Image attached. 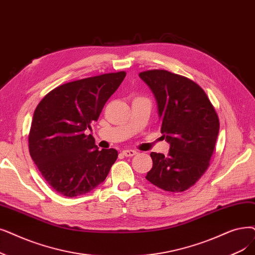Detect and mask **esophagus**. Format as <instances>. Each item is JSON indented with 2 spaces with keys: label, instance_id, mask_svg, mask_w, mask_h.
<instances>
[{
  "label": "esophagus",
  "instance_id": "34e87169",
  "mask_svg": "<svg viewBox=\"0 0 255 255\" xmlns=\"http://www.w3.org/2000/svg\"><path fill=\"white\" fill-rule=\"evenodd\" d=\"M122 154H123L126 157H132V156H134V155H136L137 152L134 150H124L123 152H122Z\"/></svg>",
  "mask_w": 255,
  "mask_h": 255
}]
</instances>
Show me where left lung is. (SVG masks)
Segmentation results:
<instances>
[{
    "instance_id": "1",
    "label": "left lung",
    "mask_w": 255,
    "mask_h": 255,
    "mask_svg": "<svg viewBox=\"0 0 255 255\" xmlns=\"http://www.w3.org/2000/svg\"><path fill=\"white\" fill-rule=\"evenodd\" d=\"M139 77L158 104L161 133L170 142L167 156L152 152L146 179L159 189L179 193L193 186L209 167L219 133V117L205 92L193 80L165 70Z\"/></svg>"
}]
</instances>
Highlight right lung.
Masks as SVG:
<instances>
[{
    "label": "right lung",
    "mask_w": 255,
    "mask_h": 255,
    "mask_svg": "<svg viewBox=\"0 0 255 255\" xmlns=\"http://www.w3.org/2000/svg\"><path fill=\"white\" fill-rule=\"evenodd\" d=\"M126 72L103 74L54 88L33 115L29 152L53 190L64 197L84 195L102 183L118 158L116 149L98 150L85 130L99 119Z\"/></svg>",
    "instance_id": "obj_1"
}]
</instances>
